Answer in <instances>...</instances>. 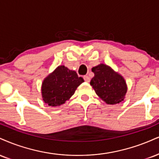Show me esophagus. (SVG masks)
I'll list each match as a JSON object with an SVG mask.
<instances>
[{
	"instance_id": "obj_1",
	"label": "esophagus",
	"mask_w": 159,
	"mask_h": 159,
	"mask_svg": "<svg viewBox=\"0 0 159 159\" xmlns=\"http://www.w3.org/2000/svg\"><path fill=\"white\" fill-rule=\"evenodd\" d=\"M84 81L86 82H89V80H90V78L88 75H84Z\"/></svg>"
}]
</instances>
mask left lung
Here are the masks:
<instances>
[{
	"mask_svg": "<svg viewBox=\"0 0 159 159\" xmlns=\"http://www.w3.org/2000/svg\"><path fill=\"white\" fill-rule=\"evenodd\" d=\"M94 77L90 85L101 100L107 104H120L125 98L127 85L123 76L108 65L100 64L92 68Z\"/></svg>",
	"mask_w": 159,
	"mask_h": 159,
	"instance_id": "left-lung-1",
	"label": "left lung"
}]
</instances>
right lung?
Masks as SVG:
<instances>
[{
    "instance_id": "add662e5",
    "label": "right lung",
    "mask_w": 159,
    "mask_h": 159,
    "mask_svg": "<svg viewBox=\"0 0 159 159\" xmlns=\"http://www.w3.org/2000/svg\"><path fill=\"white\" fill-rule=\"evenodd\" d=\"M84 81L83 78L78 77L75 71L61 65L43 79L41 85L42 98L49 106H61L70 100L77 87Z\"/></svg>"
}]
</instances>
